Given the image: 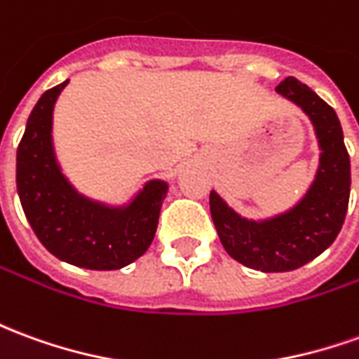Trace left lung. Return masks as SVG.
<instances>
[{
	"mask_svg": "<svg viewBox=\"0 0 359 359\" xmlns=\"http://www.w3.org/2000/svg\"><path fill=\"white\" fill-rule=\"evenodd\" d=\"M276 91L309 116L319 140V169L305 196L268 219H247L210 192V212L223 249L237 262L260 272H290L327 250L342 229L350 200V155L332 107L295 77Z\"/></svg>",
	"mask_w": 359,
	"mask_h": 359,
	"instance_id": "obj_1",
	"label": "left lung"
}]
</instances>
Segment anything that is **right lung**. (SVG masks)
<instances>
[{
	"mask_svg": "<svg viewBox=\"0 0 359 359\" xmlns=\"http://www.w3.org/2000/svg\"><path fill=\"white\" fill-rule=\"evenodd\" d=\"M69 81L34 104L17 149V192L39 241L60 260L89 270H118L149 249L169 184L149 180L130 204L79 194L64 177L52 144V112Z\"/></svg>",
	"mask_w": 359,
	"mask_h": 359,
	"instance_id": "add662e5",
	"label": "right lung"
}]
</instances>
